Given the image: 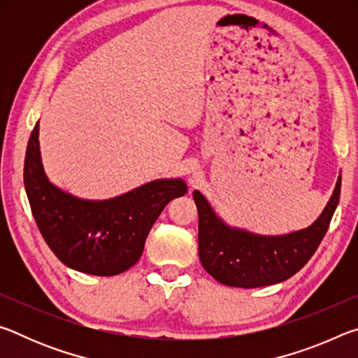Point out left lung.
Returning a JSON list of instances; mask_svg holds the SVG:
<instances>
[{"mask_svg": "<svg viewBox=\"0 0 358 358\" xmlns=\"http://www.w3.org/2000/svg\"><path fill=\"white\" fill-rule=\"evenodd\" d=\"M341 192L338 177L330 201L310 227L284 235H259L232 227L216 215L197 189L192 192L199 213V257L216 281L232 287H262L289 280L306 265L329 230Z\"/></svg>", "mask_w": 358, "mask_h": 358, "instance_id": "left-lung-1", "label": "left lung"}]
</instances>
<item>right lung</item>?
<instances>
[{"label": "right lung", "mask_w": 358, "mask_h": 358, "mask_svg": "<svg viewBox=\"0 0 358 358\" xmlns=\"http://www.w3.org/2000/svg\"><path fill=\"white\" fill-rule=\"evenodd\" d=\"M23 181L45 243L72 270L113 276L141 259L151 227L166 205L185 196L181 178H159L106 201H88L48 180L39 147V121L29 136Z\"/></svg>", "instance_id": "add662e5"}]
</instances>
